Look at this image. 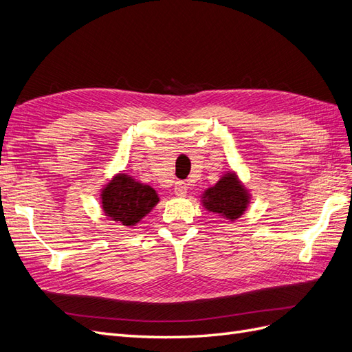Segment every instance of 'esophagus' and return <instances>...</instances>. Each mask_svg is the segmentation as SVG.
<instances>
[{"instance_id": "1", "label": "esophagus", "mask_w": 352, "mask_h": 352, "mask_svg": "<svg viewBox=\"0 0 352 352\" xmlns=\"http://www.w3.org/2000/svg\"><path fill=\"white\" fill-rule=\"evenodd\" d=\"M188 192V184L185 182H176L175 185V194L177 197H185Z\"/></svg>"}]
</instances>
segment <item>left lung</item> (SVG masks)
<instances>
[{
  "label": "left lung",
  "instance_id": "left-lung-1",
  "mask_svg": "<svg viewBox=\"0 0 352 352\" xmlns=\"http://www.w3.org/2000/svg\"><path fill=\"white\" fill-rule=\"evenodd\" d=\"M248 189L241 184L236 173L233 172L223 175L214 186L208 188L202 194V206L230 221L239 219L248 208Z\"/></svg>",
  "mask_w": 352,
  "mask_h": 352
}]
</instances>
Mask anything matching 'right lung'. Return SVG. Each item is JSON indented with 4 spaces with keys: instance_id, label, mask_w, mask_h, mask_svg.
Masks as SVG:
<instances>
[{
    "instance_id": "add662e5",
    "label": "right lung",
    "mask_w": 352,
    "mask_h": 352,
    "mask_svg": "<svg viewBox=\"0 0 352 352\" xmlns=\"http://www.w3.org/2000/svg\"><path fill=\"white\" fill-rule=\"evenodd\" d=\"M160 201L155 189L138 182L132 176L119 173L101 190L105 216L123 226H135Z\"/></svg>"
}]
</instances>
